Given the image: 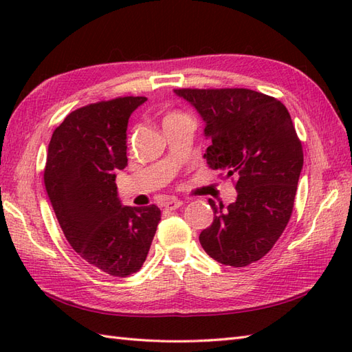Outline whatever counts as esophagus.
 <instances>
[{
  "mask_svg": "<svg viewBox=\"0 0 352 352\" xmlns=\"http://www.w3.org/2000/svg\"><path fill=\"white\" fill-rule=\"evenodd\" d=\"M182 206H183V201L178 198H169L163 203L164 210H177V208H180Z\"/></svg>",
  "mask_w": 352,
  "mask_h": 352,
  "instance_id": "obj_1",
  "label": "esophagus"
}]
</instances>
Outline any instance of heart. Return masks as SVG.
<instances>
[{
	"mask_svg": "<svg viewBox=\"0 0 352 352\" xmlns=\"http://www.w3.org/2000/svg\"><path fill=\"white\" fill-rule=\"evenodd\" d=\"M169 116H174V115H169ZM169 116H168V118H169Z\"/></svg>",
	"mask_w": 352,
	"mask_h": 352,
	"instance_id": "1",
	"label": "heart"
}]
</instances>
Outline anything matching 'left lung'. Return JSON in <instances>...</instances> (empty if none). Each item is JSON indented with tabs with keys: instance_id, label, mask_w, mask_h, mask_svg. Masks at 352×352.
Instances as JSON below:
<instances>
[{
	"instance_id": "1",
	"label": "left lung",
	"mask_w": 352,
	"mask_h": 352,
	"mask_svg": "<svg viewBox=\"0 0 352 352\" xmlns=\"http://www.w3.org/2000/svg\"><path fill=\"white\" fill-rule=\"evenodd\" d=\"M204 121L208 168L236 178L230 206L208 199L214 218L199 243L222 265L242 267L271 251L290 219L304 155L287 109L250 89H177Z\"/></svg>"
}]
</instances>
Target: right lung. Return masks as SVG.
Instances as JSON below:
<instances>
[{
    "label": "right lung",
    "mask_w": 352,
    "mask_h": 352,
    "mask_svg": "<svg viewBox=\"0 0 352 352\" xmlns=\"http://www.w3.org/2000/svg\"><path fill=\"white\" fill-rule=\"evenodd\" d=\"M145 96L81 107L52 133L45 189L66 241L89 265L113 276L138 272L160 221L157 206H122L116 172L126 166V126Z\"/></svg>",
    "instance_id": "1"
}]
</instances>
